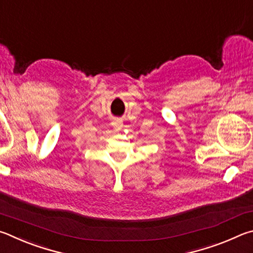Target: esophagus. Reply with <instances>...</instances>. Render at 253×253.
I'll use <instances>...</instances> for the list:
<instances>
[{"mask_svg":"<svg viewBox=\"0 0 253 253\" xmlns=\"http://www.w3.org/2000/svg\"><path fill=\"white\" fill-rule=\"evenodd\" d=\"M112 126H113V127H115V129H121L122 127V120L121 119H114L113 121H112Z\"/></svg>","mask_w":253,"mask_h":253,"instance_id":"obj_1","label":"esophagus"}]
</instances>
